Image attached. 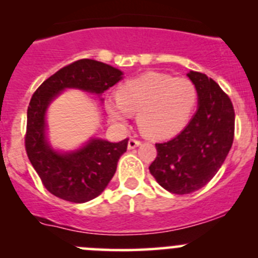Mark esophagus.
<instances>
[{
  "label": "esophagus",
  "mask_w": 258,
  "mask_h": 258,
  "mask_svg": "<svg viewBox=\"0 0 258 258\" xmlns=\"http://www.w3.org/2000/svg\"><path fill=\"white\" fill-rule=\"evenodd\" d=\"M140 145H141V141H140V140L134 139V137H131V139L128 140V148H130V150L139 147Z\"/></svg>",
  "instance_id": "obj_1"
}]
</instances>
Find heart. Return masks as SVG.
Here are the masks:
<instances>
[{"label":"heart","mask_w":258,"mask_h":258,"mask_svg":"<svg viewBox=\"0 0 258 258\" xmlns=\"http://www.w3.org/2000/svg\"><path fill=\"white\" fill-rule=\"evenodd\" d=\"M197 102L194 83L183 77L161 72H146L122 83L117 97L106 101V110L117 123L137 112L141 131L153 139H167L181 131Z\"/></svg>","instance_id":"1"}]
</instances>
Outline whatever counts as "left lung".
I'll return each mask as SVG.
<instances>
[{"label": "left lung", "mask_w": 258, "mask_h": 258, "mask_svg": "<svg viewBox=\"0 0 258 258\" xmlns=\"http://www.w3.org/2000/svg\"><path fill=\"white\" fill-rule=\"evenodd\" d=\"M199 95V108L175 139L156 144L150 165L156 181L171 194L187 195L202 188L225 162L235 137V110L230 97L212 79L189 71Z\"/></svg>", "instance_id": "left-lung-1"}]
</instances>
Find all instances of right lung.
<instances>
[{"label":"right lung","instance_id":"right-lung-1","mask_svg":"<svg viewBox=\"0 0 258 258\" xmlns=\"http://www.w3.org/2000/svg\"><path fill=\"white\" fill-rule=\"evenodd\" d=\"M122 79V72L95 59L75 61L48 77L33 93L27 110L25 147L28 160L48 192L83 204L102 194L113 177L128 139L112 144L92 139L74 152H57L46 140V110L64 88L102 95Z\"/></svg>","mask_w":258,"mask_h":258}]
</instances>
